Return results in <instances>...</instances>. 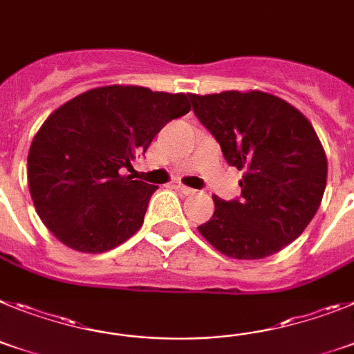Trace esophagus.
Listing matches in <instances>:
<instances>
[{
	"mask_svg": "<svg viewBox=\"0 0 354 354\" xmlns=\"http://www.w3.org/2000/svg\"><path fill=\"white\" fill-rule=\"evenodd\" d=\"M176 190H178V192H181V194H185V196H190V194H194V192H196L194 189H190V187L181 185V183H178Z\"/></svg>",
	"mask_w": 354,
	"mask_h": 354,
	"instance_id": "1",
	"label": "esophagus"
}]
</instances>
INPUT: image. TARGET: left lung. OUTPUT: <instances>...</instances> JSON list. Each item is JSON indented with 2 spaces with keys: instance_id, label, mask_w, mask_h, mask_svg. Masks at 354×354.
Listing matches in <instances>:
<instances>
[{
  "instance_id": "left-lung-1",
  "label": "left lung",
  "mask_w": 354,
  "mask_h": 354,
  "mask_svg": "<svg viewBox=\"0 0 354 354\" xmlns=\"http://www.w3.org/2000/svg\"><path fill=\"white\" fill-rule=\"evenodd\" d=\"M189 97L226 162L244 171L241 198L214 196L215 212L199 233L239 260L278 253L305 232L324 194L328 162L313 126L287 101L260 91Z\"/></svg>"
}]
</instances>
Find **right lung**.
<instances>
[{"instance_id":"right-lung-1","label":"right lung","mask_w":354,"mask_h":354,"mask_svg":"<svg viewBox=\"0 0 354 354\" xmlns=\"http://www.w3.org/2000/svg\"><path fill=\"white\" fill-rule=\"evenodd\" d=\"M189 110L185 94L131 85L92 88L55 110L28 153L30 194L46 228L82 253L128 241L158 187L119 171Z\"/></svg>"}]
</instances>
